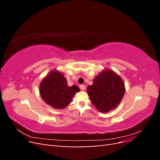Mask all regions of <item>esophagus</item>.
Segmentation results:
<instances>
[{"label": "esophagus", "mask_w": 160, "mask_h": 160, "mask_svg": "<svg viewBox=\"0 0 160 160\" xmlns=\"http://www.w3.org/2000/svg\"><path fill=\"white\" fill-rule=\"evenodd\" d=\"M80 89L82 90V91L85 90V86L83 85H80Z\"/></svg>", "instance_id": "1"}]
</instances>
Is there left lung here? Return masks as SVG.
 Listing matches in <instances>:
<instances>
[{"label": "left lung", "instance_id": "8db88e82", "mask_svg": "<svg viewBox=\"0 0 160 160\" xmlns=\"http://www.w3.org/2000/svg\"><path fill=\"white\" fill-rule=\"evenodd\" d=\"M125 93V85L121 77L112 71L106 69L93 79L88 87L92 103L98 111L108 113L118 107Z\"/></svg>", "mask_w": 160, "mask_h": 160}]
</instances>
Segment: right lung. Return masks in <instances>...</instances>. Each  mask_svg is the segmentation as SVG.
Returning a JSON list of instances; mask_svg holds the SVG:
<instances>
[{"mask_svg":"<svg viewBox=\"0 0 160 160\" xmlns=\"http://www.w3.org/2000/svg\"><path fill=\"white\" fill-rule=\"evenodd\" d=\"M79 88L67 85V79L58 71H52L41 81L40 93L45 102L55 109H63L70 103Z\"/></svg>","mask_w":160,"mask_h":160,"instance_id":"1","label":"right lung"}]
</instances>
